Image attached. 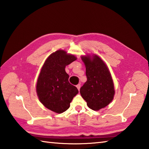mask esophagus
<instances>
[{
  "instance_id": "obj_1",
  "label": "esophagus",
  "mask_w": 149,
  "mask_h": 149,
  "mask_svg": "<svg viewBox=\"0 0 149 149\" xmlns=\"http://www.w3.org/2000/svg\"><path fill=\"white\" fill-rule=\"evenodd\" d=\"M77 89H78V91H80V84H78L77 86Z\"/></svg>"
}]
</instances>
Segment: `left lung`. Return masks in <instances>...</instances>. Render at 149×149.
<instances>
[{
	"mask_svg": "<svg viewBox=\"0 0 149 149\" xmlns=\"http://www.w3.org/2000/svg\"><path fill=\"white\" fill-rule=\"evenodd\" d=\"M81 60L86 65L87 80L80 88L81 96L90 109L99 111L113 100V80L107 66L98 56H83Z\"/></svg>",
	"mask_w": 149,
	"mask_h": 149,
	"instance_id": "left-lung-1",
	"label": "left lung"
}]
</instances>
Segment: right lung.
Returning a JSON list of instances; mask_svg holds the SVG:
<instances>
[{
    "label": "right lung",
    "instance_id": "obj_1",
    "mask_svg": "<svg viewBox=\"0 0 149 149\" xmlns=\"http://www.w3.org/2000/svg\"><path fill=\"white\" fill-rule=\"evenodd\" d=\"M77 57L63 50L51 54L45 60L36 83V93L45 107L56 113H62L70 107V103L78 93L75 86L69 82L66 65Z\"/></svg>",
    "mask_w": 149,
    "mask_h": 149
}]
</instances>
